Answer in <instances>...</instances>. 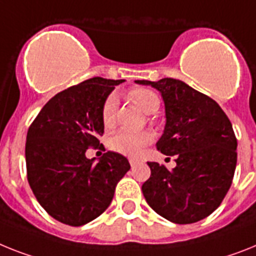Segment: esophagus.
Here are the masks:
<instances>
[{
	"instance_id": "1",
	"label": "esophagus",
	"mask_w": 256,
	"mask_h": 256,
	"mask_svg": "<svg viewBox=\"0 0 256 256\" xmlns=\"http://www.w3.org/2000/svg\"><path fill=\"white\" fill-rule=\"evenodd\" d=\"M128 162H130V165H132V166H135V165H136L139 162V160H138V158H128Z\"/></svg>"
}]
</instances>
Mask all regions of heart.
I'll return each mask as SVG.
<instances>
[{
  "mask_svg": "<svg viewBox=\"0 0 256 256\" xmlns=\"http://www.w3.org/2000/svg\"><path fill=\"white\" fill-rule=\"evenodd\" d=\"M128 98L144 113H152L160 105L158 96L148 88H134L128 92ZM117 104V98L114 95H109L105 98L102 106V122L105 128H112L114 126ZM152 140H154V134L148 130L138 132H118L112 135L109 139V148L117 154L135 158L139 156Z\"/></svg>",
  "mask_w": 256,
  "mask_h": 256,
  "instance_id": "obj_1",
  "label": "heart"
}]
</instances>
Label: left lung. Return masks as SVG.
Returning <instances> with one entry per match:
<instances>
[{"mask_svg":"<svg viewBox=\"0 0 256 256\" xmlns=\"http://www.w3.org/2000/svg\"><path fill=\"white\" fill-rule=\"evenodd\" d=\"M161 92L165 104L164 134L158 151L176 156L173 170L147 162L151 177L142 186L150 207L176 224L200 221L221 204L237 165V138L218 102L184 82L164 78L135 80Z\"/></svg>","mask_w":256,"mask_h":256,"instance_id":"8db88e82","label":"left lung"}]
</instances>
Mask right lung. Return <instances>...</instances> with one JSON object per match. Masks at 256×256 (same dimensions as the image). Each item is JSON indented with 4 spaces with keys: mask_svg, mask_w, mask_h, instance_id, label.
Returning a JSON list of instances; mask_svg holds the SVG:
<instances>
[{
    "mask_svg": "<svg viewBox=\"0 0 256 256\" xmlns=\"http://www.w3.org/2000/svg\"><path fill=\"white\" fill-rule=\"evenodd\" d=\"M122 82L96 76L68 87L53 96L30 126L27 180L40 206L60 222L80 226L98 218L130 169L128 158L116 152H105L96 164L86 158L104 134L105 98Z\"/></svg>",
    "mask_w": 256,
    "mask_h": 256,
    "instance_id": "add662e5",
    "label": "right lung"
}]
</instances>
